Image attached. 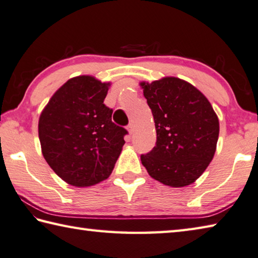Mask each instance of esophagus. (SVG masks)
I'll return each mask as SVG.
<instances>
[{"label": "esophagus", "mask_w": 258, "mask_h": 258, "mask_svg": "<svg viewBox=\"0 0 258 258\" xmlns=\"http://www.w3.org/2000/svg\"><path fill=\"white\" fill-rule=\"evenodd\" d=\"M127 130H128L130 134H132L133 131H134V124H133V123H130V124L127 125Z\"/></svg>", "instance_id": "esophagus-1"}]
</instances>
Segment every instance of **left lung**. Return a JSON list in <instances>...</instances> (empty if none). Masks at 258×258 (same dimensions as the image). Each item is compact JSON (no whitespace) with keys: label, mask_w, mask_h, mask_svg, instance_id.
I'll return each instance as SVG.
<instances>
[{"label":"left lung","mask_w":258,"mask_h":258,"mask_svg":"<svg viewBox=\"0 0 258 258\" xmlns=\"http://www.w3.org/2000/svg\"><path fill=\"white\" fill-rule=\"evenodd\" d=\"M152 110L156 143L142 164L153 179L180 188L191 184L213 160L219 120L209 100L192 85L175 77L141 83Z\"/></svg>","instance_id":"8db88e82"}]
</instances>
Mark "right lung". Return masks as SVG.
<instances>
[{"mask_svg":"<svg viewBox=\"0 0 258 258\" xmlns=\"http://www.w3.org/2000/svg\"><path fill=\"white\" fill-rule=\"evenodd\" d=\"M109 84L90 76L69 79L53 94L39 118L42 154L57 175L75 186L107 179L127 131L112 120L104 104Z\"/></svg>","mask_w":258,"mask_h":258,"instance_id":"add662e5","label":"right lung"}]
</instances>
